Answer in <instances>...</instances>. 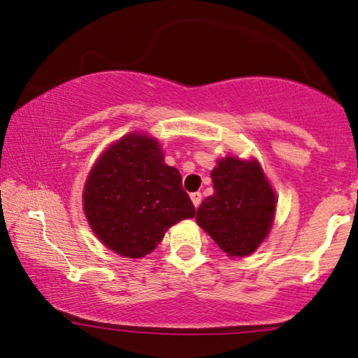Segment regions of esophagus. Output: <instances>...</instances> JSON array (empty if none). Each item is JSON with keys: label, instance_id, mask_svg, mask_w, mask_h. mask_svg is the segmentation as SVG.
Masks as SVG:
<instances>
[{"label": "esophagus", "instance_id": "1", "mask_svg": "<svg viewBox=\"0 0 358 358\" xmlns=\"http://www.w3.org/2000/svg\"><path fill=\"white\" fill-rule=\"evenodd\" d=\"M191 201H192V203H194V207L197 208L201 206V202H202V194L199 191L197 192H191Z\"/></svg>", "mask_w": 358, "mask_h": 358}]
</instances>
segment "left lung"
<instances>
[{
	"mask_svg": "<svg viewBox=\"0 0 358 358\" xmlns=\"http://www.w3.org/2000/svg\"><path fill=\"white\" fill-rule=\"evenodd\" d=\"M210 177L215 192L197 208V224L229 257H248L269 232L274 191L257 161L224 157Z\"/></svg>",
	"mask_w": 358,
	"mask_h": 358,
	"instance_id": "left-lung-1",
	"label": "left lung"
}]
</instances>
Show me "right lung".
Masks as SVG:
<instances>
[{
	"label": "right lung",
	"mask_w": 358,
	"mask_h": 358,
	"mask_svg": "<svg viewBox=\"0 0 358 358\" xmlns=\"http://www.w3.org/2000/svg\"><path fill=\"white\" fill-rule=\"evenodd\" d=\"M84 212L108 248L143 258L170 226L194 217L196 208L178 170L164 162L157 141L130 134L94 166L84 188Z\"/></svg>",
	"instance_id": "add662e5"
}]
</instances>
